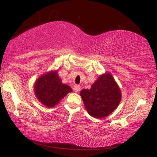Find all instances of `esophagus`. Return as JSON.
<instances>
[{"label":"esophagus","instance_id":"obj_1","mask_svg":"<svg viewBox=\"0 0 157 157\" xmlns=\"http://www.w3.org/2000/svg\"><path fill=\"white\" fill-rule=\"evenodd\" d=\"M80 89H81V86H79V85H75V86H74V88H73L74 91H75L76 93H78L80 91Z\"/></svg>","mask_w":157,"mask_h":157}]
</instances>
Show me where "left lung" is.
Instances as JSON below:
<instances>
[{
	"label": "left lung",
	"mask_w": 157,
	"mask_h": 157,
	"mask_svg": "<svg viewBox=\"0 0 157 157\" xmlns=\"http://www.w3.org/2000/svg\"><path fill=\"white\" fill-rule=\"evenodd\" d=\"M84 107L91 116L102 118L113 112L121 100V93L111 74L100 76L90 89L82 90Z\"/></svg>",
	"instance_id": "left-lung-1"
}]
</instances>
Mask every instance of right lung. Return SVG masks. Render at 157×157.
<instances>
[{"label": "right lung", "instance_id": "add662e5", "mask_svg": "<svg viewBox=\"0 0 157 157\" xmlns=\"http://www.w3.org/2000/svg\"><path fill=\"white\" fill-rule=\"evenodd\" d=\"M34 91L42 104L52 107L58 104L68 93L72 91V89L68 85L62 83L55 71L40 77L34 85Z\"/></svg>", "mask_w": 157, "mask_h": 157}]
</instances>
